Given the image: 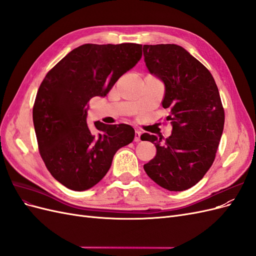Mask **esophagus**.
Returning <instances> with one entry per match:
<instances>
[{
    "label": "esophagus",
    "mask_w": 256,
    "mask_h": 256,
    "mask_svg": "<svg viewBox=\"0 0 256 256\" xmlns=\"http://www.w3.org/2000/svg\"><path fill=\"white\" fill-rule=\"evenodd\" d=\"M140 136H141V132L138 130H136L134 131V142H140L141 141V138H140Z\"/></svg>",
    "instance_id": "34e87169"
}]
</instances>
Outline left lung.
I'll use <instances>...</instances> for the list:
<instances>
[{
	"mask_svg": "<svg viewBox=\"0 0 256 256\" xmlns=\"http://www.w3.org/2000/svg\"><path fill=\"white\" fill-rule=\"evenodd\" d=\"M148 72L164 84L162 106L170 111L172 134L164 142L143 134L157 154L144 164L146 174L170 191L196 184L210 168L224 127L218 88L208 69L177 44H144Z\"/></svg>",
	"mask_w": 256,
	"mask_h": 256,
	"instance_id": "obj_1",
	"label": "left lung"
}]
</instances>
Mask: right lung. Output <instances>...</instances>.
Wrapping results in <instances>:
<instances>
[{
    "instance_id": "obj_1",
    "label": "right lung",
    "mask_w": 256,
    "mask_h": 256,
    "mask_svg": "<svg viewBox=\"0 0 256 256\" xmlns=\"http://www.w3.org/2000/svg\"><path fill=\"white\" fill-rule=\"evenodd\" d=\"M142 58V44H85L62 58L44 76L33 108L40 156L48 171L66 188L94 187L111 168L115 152L134 141V129L86 122L88 102L104 97Z\"/></svg>"
}]
</instances>
